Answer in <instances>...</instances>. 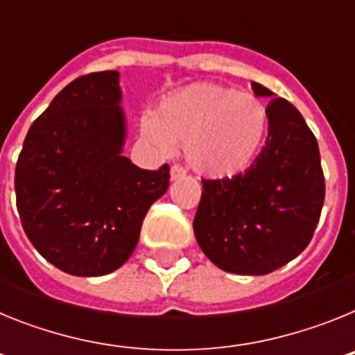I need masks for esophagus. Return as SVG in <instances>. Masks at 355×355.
<instances>
[{
  "label": "esophagus",
  "mask_w": 355,
  "mask_h": 355,
  "mask_svg": "<svg viewBox=\"0 0 355 355\" xmlns=\"http://www.w3.org/2000/svg\"><path fill=\"white\" fill-rule=\"evenodd\" d=\"M184 175H187V171H184L181 165H172V168H171V180L172 181L181 180V178H184Z\"/></svg>",
  "instance_id": "obj_1"
}]
</instances>
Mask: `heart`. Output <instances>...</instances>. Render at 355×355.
<instances>
[{"label":"heart","instance_id":"b5f03b06","mask_svg":"<svg viewBox=\"0 0 355 355\" xmlns=\"http://www.w3.org/2000/svg\"><path fill=\"white\" fill-rule=\"evenodd\" d=\"M268 112L258 97L224 85L197 81L168 94L155 115H144L140 135L158 155L184 142V158L200 175L224 180L245 172L261 150Z\"/></svg>","mask_w":355,"mask_h":355}]
</instances>
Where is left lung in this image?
<instances>
[{"label": "left lung", "mask_w": 355, "mask_h": 355, "mask_svg": "<svg viewBox=\"0 0 355 355\" xmlns=\"http://www.w3.org/2000/svg\"><path fill=\"white\" fill-rule=\"evenodd\" d=\"M258 97L274 92L252 81ZM268 137L241 174L202 180L193 218L209 261L238 275H265L295 259L311 241L324 206L318 142L300 112L283 97L268 105Z\"/></svg>", "instance_id": "left-lung-1"}]
</instances>
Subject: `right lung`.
Segmentation results:
<instances>
[{"label":"right lung","mask_w":355,"mask_h":355,"mask_svg":"<svg viewBox=\"0 0 355 355\" xmlns=\"http://www.w3.org/2000/svg\"><path fill=\"white\" fill-rule=\"evenodd\" d=\"M121 101L117 71L71 81L31 124L19 155L24 233L65 274L99 277L124 265L147 209L168 188V165L144 171L122 156Z\"/></svg>","instance_id":"right-lung-1"}]
</instances>
